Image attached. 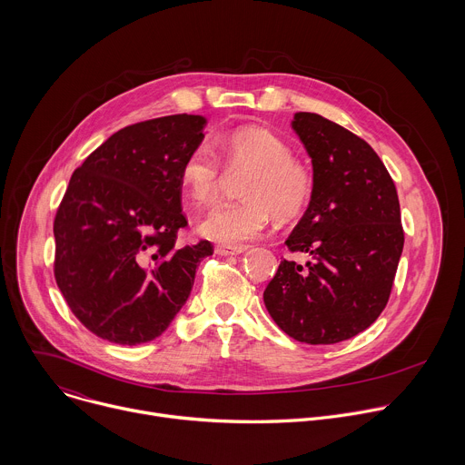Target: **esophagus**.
I'll use <instances>...</instances> for the list:
<instances>
[{
    "label": "esophagus",
    "instance_id": "esophagus-1",
    "mask_svg": "<svg viewBox=\"0 0 465 465\" xmlns=\"http://www.w3.org/2000/svg\"><path fill=\"white\" fill-rule=\"evenodd\" d=\"M215 252L219 255H241L242 252H246V246H217Z\"/></svg>",
    "mask_w": 465,
    "mask_h": 465
}]
</instances>
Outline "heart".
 <instances>
[{"instance_id":"heart-1","label":"heart","mask_w":465,"mask_h":465,"mask_svg":"<svg viewBox=\"0 0 465 465\" xmlns=\"http://www.w3.org/2000/svg\"><path fill=\"white\" fill-rule=\"evenodd\" d=\"M228 171H248L241 185L244 198L217 203L201 219L198 233L224 246H244L267 230L272 213L292 219L312 193L309 169L292 158L289 145L262 126H242L212 142ZM183 191L194 203H210L223 182V167L208 145H196L180 169Z\"/></svg>"}]
</instances>
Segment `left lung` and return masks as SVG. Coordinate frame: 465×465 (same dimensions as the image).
<instances>
[{
	"instance_id": "1",
	"label": "left lung",
	"mask_w": 465,
	"mask_h": 465,
	"mask_svg": "<svg viewBox=\"0 0 465 465\" xmlns=\"http://www.w3.org/2000/svg\"><path fill=\"white\" fill-rule=\"evenodd\" d=\"M292 130L312 163L309 206L285 241L312 259H283L262 300L289 337L337 344L368 329L388 303L403 252L400 198L384 163L353 132L296 112Z\"/></svg>"
}]
</instances>
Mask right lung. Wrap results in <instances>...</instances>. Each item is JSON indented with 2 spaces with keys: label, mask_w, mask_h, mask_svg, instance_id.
<instances>
[{
  "label": "right lung",
  "mask_w": 465,
  "mask_h": 465,
  "mask_svg": "<svg viewBox=\"0 0 465 465\" xmlns=\"http://www.w3.org/2000/svg\"><path fill=\"white\" fill-rule=\"evenodd\" d=\"M204 115L121 128L74 173L56 212L54 278L74 314L103 341L160 337L185 305L208 241L176 244L187 224L180 169L204 140Z\"/></svg>",
  "instance_id": "obj_1"
}]
</instances>
